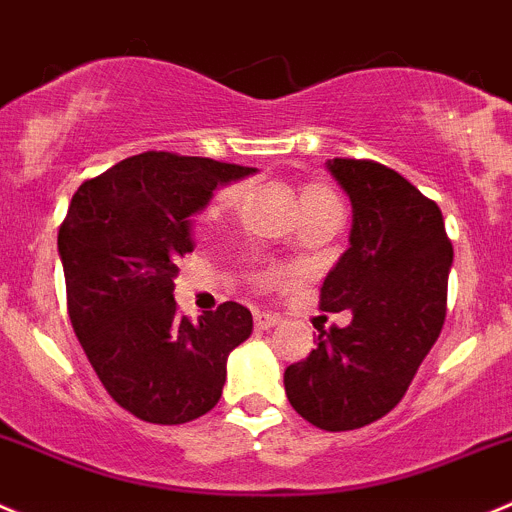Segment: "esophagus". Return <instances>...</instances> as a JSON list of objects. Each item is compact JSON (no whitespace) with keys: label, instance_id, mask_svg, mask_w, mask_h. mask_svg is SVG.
<instances>
[{"label":"esophagus","instance_id":"1","mask_svg":"<svg viewBox=\"0 0 512 512\" xmlns=\"http://www.w3.org/2000/svg\"><path fill=\"white\" fill-rule=\"evenodd\" d=\"M253 321H256L259 329H274V326L281 321V316L271 314V311H256V314H253Z\"/></svg>","mask_w":512,"mask_h":512}]
</instances>
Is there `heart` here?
<instances>
[{
  "instance_id": "heart-1",
  "label": "heart",
  "mask_w": 512,
  "mask_h": 512,
  "mask_svg": "<svg viewBox=\"0 0 512 512\" xmlns=\"http://www.w3.org/2000/svg\"><path fill=\"white\" fill-rule=\"evenodd\" d=\"M243 193H246V186H243V183H233V186L223 188L216 196V201H213L208 216H221V213L236 208L238 201L243 198ZM321 203H337V198H334V193L329 191V188L321 186V183H306V186L301 188V208L321 206Z\"/></svg>"
}]
</instances>
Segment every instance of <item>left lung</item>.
Listing matches in <instances>:
<instances>
[{
    "instance_id": "left-lung-1",
    "label": "left lung",
    "mask_w": 512,
    "mask_h": 512,
    "mask_svg": "<svg viewBox=\"0 0 512 512\" xmlns=\"http://www.w3.org/2000/svg\"><path fill=\"white\" fill-rule=\"evenodd\" d=\"M352 201V233L319 294L321 311L352 309L284 372L291 407L319 430H359L405 397L447 311L452 243L442 211L397 170L334 158Z\"/></svg>"
}]
</instances>
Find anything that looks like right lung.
<instances>
[{"label": "right lung", "mask_w": 512, "mask_h": 512, "mask_svg": "<svg viewBox=\"0 0 512 512\" xmlns=\"http://www.w3.org/2000/svg\"><path fill=\"white\" fill-rule=\"evenodd\" d=\"M256 173L148 150L85 180L57 233L72 329L107 394L153 425H183L221 399L226 359L251 337L246 306L223 301L193 324L173 279L193 251L191 216L218 183Z\"/></svg>", "instance_id": "1"}]
</instances>
